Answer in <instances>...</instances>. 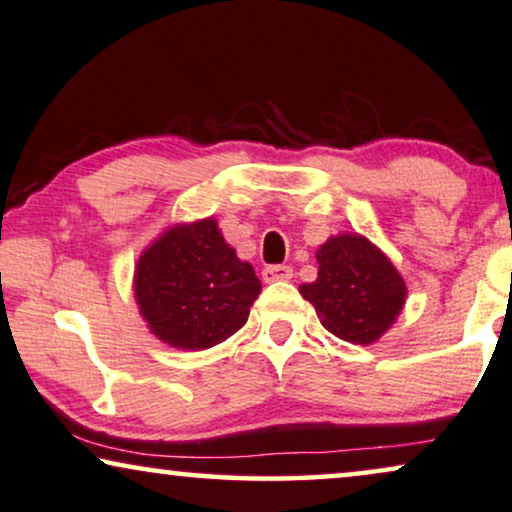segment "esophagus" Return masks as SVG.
I'll list each match as a JSON object with an SVG mask.
<instances>
[{
	"instance_id": "34e87169",
	"label": "esophagus",
	"mask_w": 512,
	"mask_h": 512,
	"mask_svg": "<svg viewBox=\"0 0 512 512\" xmlns=\"http://www.w3.org/2000/svg\"><path fill=\"white\" fill-rule=\"evenodd\" d=\"M294 276L292 273V266H285V264H273V266H266L262 271V278L266 283H278V280H290Z\"/></svg>"
}]
</instances>
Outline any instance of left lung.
<instances>
[{"label":"left lung","instance_id":"left-lung-1","mask_svg":"<svg viewBox=\"0 0 512 512\" xmlns=\"http://www.w3.org/2000/svg\"><path fill=\"white\" fill-rule=\"evenodd\" d=\"M318 278L299 287L322 327L348 343H376L406 304V283L392 259L357 232L329 236L315 253Z\"/></svg>","mask_w":512,"mask_h":512}]
</instances>
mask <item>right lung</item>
I'll return each instance as SVG.
<instances>
[{
	"label": "right lung",
	"instance_id": "1",
	"mask_svg": "<svg viewBox=\"0 0 512 512\" xmlns=\"http://www.w3.org/2000/svg\"><path fill=\"white\" fill-rule=\"evenodd\" d=\"M132 285L150 334L176 350H206L236 334L262 292L215 218L164 229L139 255Z\"/></svg>",
	"mask_w": 512,
	"mask_h": 512
}]
</instances>
